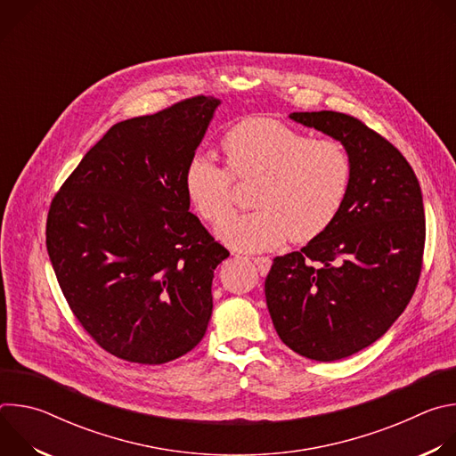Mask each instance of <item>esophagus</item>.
Listing matches in <instances>:
<instances>
[{
	"label": "esophagus",
	"mask_w": 456,
	"mask_h": 456,
	"mask_svg": "<svg viewBox=\"0 0 456 456\" xmlns=\"http://www.w3.org/2000/svg\"><path fill=\"white\" fill-rule=\"evenodd\" d=\"M252 262L256 264V267H257V271H259V274H262V276H265L269 273L271 264H273L269 256H256V257H252Z\"/></svg>",
	"instance_id": "obj_1"
}]
</instances>
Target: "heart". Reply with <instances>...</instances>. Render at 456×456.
I'll return each instance as SVG.
<instances>
[{"label":"heart","mask_w":456,"mask_h":456,"mask_svg":"<svg viewBox=\"0 0 456 456\" xmlns=\"http://www.w3.org/2000/svg\"><path fill=\"white\" fill-rule=\"evenodd\" d=\"M225 167L194 155L183 171V191L197 215L218 224L232 204V180H252L254 211L227 218L218 238L240 252L280 247L289 238L306 243L339 215L352 180V162L336 139H308L297 129L250 117L222 137Z\"/></svg>","instance_id":"b5f03b06"}]
</instances>
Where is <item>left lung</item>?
<instances>
[{"mask_svg":"<svg viewBox=\"0 0 456 456\" xmlns=\"http://www.w3.org/2000/svg\"><path fill=\"white\" fill-rule=\"evenodd\" d=\"M290 118L339 141L352 180L332 225L274 257L265 297L280 339L330 362L375 343L408 306L422 271V192L403 153L362 120L327 110Z\"/></svg>","mask_w":456,"mask_h":456,"instance_id":"left-lung-1","label":"left lung"}]
</instances>
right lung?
<instances>
[{
    "label": "right lung",
    "mask_w": 456,
    "mask_h": 456,
    "mask_svg": "<svg viewBox=\"0 0 456 456\" xmlns=\"http://www.w3.org/2000/svg\"><path fill=\"white\" fill-rule=\"evenodd\" d=\"M215 97L113 124L53 197L46 250L81 327L108 354L164 364L197 346L229 250L189 213L183 171Z\"/></svg>",
    "instance_id": "right-lung-1"
}]
</instances>
